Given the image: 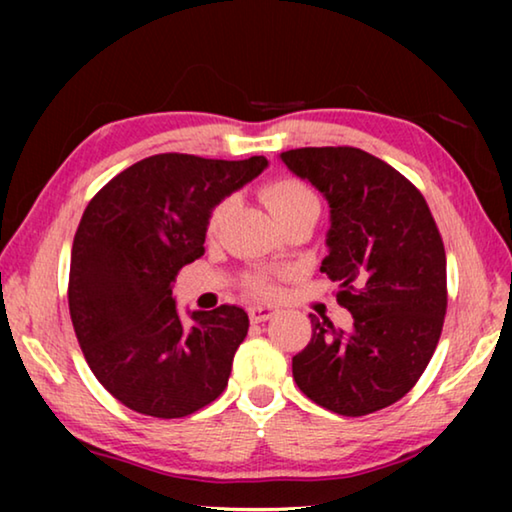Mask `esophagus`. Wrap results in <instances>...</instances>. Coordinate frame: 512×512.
Masks as SVG:
<instances>
[{"label":"esophagus","instance_id":"34e87169","mask_svg":"<svg viewBox=\"0 0 512 512\" xmlns=\"http://www.w3.org/2000/svg\"><path fill=\"white\" fill-rule=\"evenodd\" d=\"M277 314H280V309L271 307V305H250L248 307V316L253 323H264V320H271Z\"/></svg>","mask_w":512,"mask_h":512}]
</instances>
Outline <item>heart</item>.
<instances>
[{
	"mask_svg": "<svg viewBox=\"0 0 512 512\" xmlns=\"http://www.w3.org/2000/svg\"><path fill=\"white\" fill-rule=\"evenodd\" d=\"M262 201L277 221H284L287 216L296 214L309 207H318V198L311 189L298 178H275L262 189ZM232 207V198H223L214 205V210L207 216V232H216L221 228ZM246 289L255 296H268L273 293V282L264 275H253L246 280Z\"/></svg>",
	"mask_w": 512,
	"mask_h": 512,
	"instance_id": "1",
	"label": "heart"
}]
</instances>
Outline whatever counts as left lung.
<instances>
[{"mask_svg":"<svg viewBox=\"0 0 512 512\" xmlns=\"http://www.w3.org/2000/svg\"><path fill=\"white\" fill-rule=\"evenodd\" d=\"M282 162L329 203V253L350 329L309 314L314 334L293 357L311 402L348 418L375 413L411 391L427 368L447 311L443 237L418 187L354 146L284 151Z\"/></svg>","mask_w":512,"mask_h":512,"instance_id":"obj_1","label":"left lung"}]
</instances>
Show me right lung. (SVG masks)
<instances>
[{"instance_id": "right-lung-1", "label": "right lung", "mask_w": 512, "mask_h": 512, "mask_svg": "<svg viewBox=\"0 0 512 512\" xmlns=\"http://www.w3.org/2000/svg\"><path fill=\"white\" fill-rule=\"evenodd\" d=\"M264 155L160 153L117 173L85 207L69 264V316L94 377L128 409L173 420L219 397L248 314L178 316L173 282L205 253L207 216L266 169Z\"/></svg>"}]
</instances>
